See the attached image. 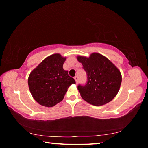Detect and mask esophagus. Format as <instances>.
Wrapping results in <instances>:
<instances>
[{
	"label": "esophagus",
	"instance_id": "esophagus-1",
	"mask_svg": "<svg viewBox=\"0 0 148 148\" xmlns=\"http://www.w3.org/2000/svg\"><path fill=\"white\" fill-rule=\"evenodd\" d=\"M74 79H75V81H76V83L77 84V82H78V77H77V76H75V77H74Z\"/></svg>",
	"mask_w": 148,
	"mask_h": 148
}]
</instances>
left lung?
I'll list each match as a JSON object with an SVG mask.
<instances>
[{"mask_svg":"<svg viewBox=\"0 0 148 148\" xmlns=\"http://www.w3.org/2000/svg\"><path fill=\"white\" fill-rule=\"evenodd\" d=\"M77 59L86 72L87 82L77 89L84 101L94 106L108 103L116 96L121 84V74L116 65L102 55L92 53Z\"/></svg>","mask_w":148,"mask_h":148,"instance_id":"1","label":"left lung"}]
</instances>
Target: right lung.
<instances>
[{
	"mask_svg": "<svg viewBox=\"0 0 148 148\" xmlns=\"http://www.w3.org/2000/svg\"><path fill=\"white\" fill-rule=\"evenodd\" d=\"M66 57L55 53L47 57L30 73L28 85L33 99L45 107H52L63 99L68 88L76 84L62 68Z\"/></svg>",
	"mask_w": 148,
	"mask_h": 148,
	"instance_id": "right-lung-1",
	"label": "right lung"
}]
</instances>
